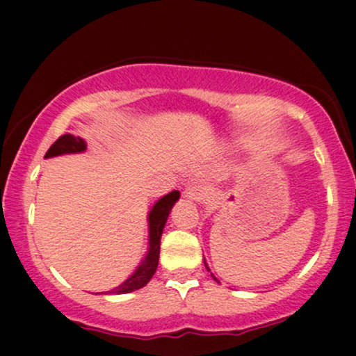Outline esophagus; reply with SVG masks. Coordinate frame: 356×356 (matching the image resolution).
Segmentation results:
<instances>
[{"instance_id":"esophagus-1","label":"esophagus","mask_w":356,"mask_h":356,"mask_svg":"<svg viewBox=\"0 0 356 356\" xmlns=\"http://www.w3.org/2000/svg\"><path fill=\"white\" fill-rule=\"evenodd\" d=\"M184 196L188 199H193L196 202H202L204 199L207 197V189L199 183H191L188 184L186 189H184Z\"/></svg>"}]
</instances>
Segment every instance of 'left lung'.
Here are the masks:
<instances>
[{"instance_id":"8db88e82","label":"left lung","mask_w":356,"mask_h":356,"mask_svg":"<svg viewBox=\"0 0 356 356\" xmlns=\"http://www.w3.org/2000/svg\"><path fill=\"white\" fill-rule=\"evenodd\" d=\"M204 264H206V262H204ZM206 267H207V264H206ZM207 270H209V267H207ZM213 277V275H212ZM213 280H216V282H218L217 279H216V277H213ZM218 284H220V282H218Z\"/></svg>"}]
</instances>
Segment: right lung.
Instances as JSON below:
<instances>
[{
	"instance_id": "right-lung-1",
	"label": "right lung",
	"mask_w": 356,
	"mask_h": 356,
	"mask_svg": "<svg viewBox=\"0 0 356 356\" xmlns=\"http://www.w3.org/2000/svg\"><path fill=\"white\" fill-rule=\"evenodd\" d=\"M87 149L86 140L82 138H76L72 134H65L60 136L55 143L51 144V147L47 150L45 157H56V155H63V154H77V152H84ZM179 199V193L178 191H172L168 193L167 196H163L162 199H159L157 202L154 204V207L150 209L149 212V251L145 254L144 261L140 262V266L134 270V274L126 279L123 284L116 286V289L110 290L108 293H116V295H123V293H131V291L143 289L144 285L149 284V280L152 279L155 270H157L159 266V254H160V238H162L163 233V227L167 223L168 213L172 211V207L175 206Z\"/></svg>"
}]
</instances>
